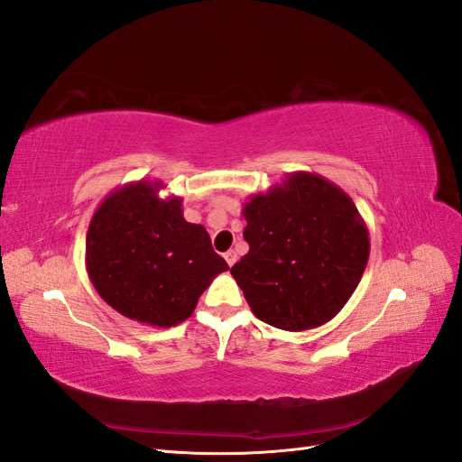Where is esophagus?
Wrapping results in <instances>:
<instances>
[{
  "label": "esophagus",
  "mask_w": 462,
  "mask_h": 462,
  "mask_svg": "<svg viewBox=\"0 0 462 462\" xmlns=\"http://www.w3.org/2000/svg\"><path fill=\"white\" fill-rule=\"evenodd\" d=\"M223 258H226V262H227L229 265H233V263L236 262V253H235V250H227V253L223 254Z\"/></svg>",
  "instance_id": "esophagus-1"
}]
</instances>
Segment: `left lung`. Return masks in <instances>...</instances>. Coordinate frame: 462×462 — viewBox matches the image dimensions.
<instances>
[{"label":"left lung","mask_w":462,"mask_h":462,"mask_svg":"<svg viewBox=\"0 0 462 462\" xmlns=\"http://www.w3.org/2000/svg\"><path fill=\"white\" fill-rule=\"evenodd\" d=\"M248 254L231 268L254 316L285 331H304L339 314L370 256L365 219L348 194L309 171L243 206Z\"/></svg>","instance_id":"8db88e82"}]
</instances>
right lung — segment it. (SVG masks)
Listing matches in <instances>:
<instances>
[{"instance_id": "obj_1", "label": "right lung", "mask_w": 462, "mask_h": 462, "mask_svg": "<svg viewBox=\"0 0 462 462\" xmlns=\"http://www.w3.org/2000/svg\"><path fill=\"white\" fill-rule=\"evenodd\" d=\"M162 180H134L97 206L87 233V272L111 309L138 324L185 321L229 265L202 226L183 217V200L160 199Z\"/></svg>"}]
</instances>
